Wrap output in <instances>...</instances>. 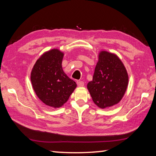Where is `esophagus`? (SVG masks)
Segmentation results:
<instances>
[{
  "instance_id": "34e87169",
  "label": "esophagus",
  "mask_w": 156,
  "mask_h": 156,
  "mask_svg": "<svg viewBox=\"0 0 156 156\" xmlns=\"http://www.w3.org/2000/svg\"><path fill=\"white\" fill-rule=\"evenodd\" d=\"M77 84H78V87H82L84 86V82H83V81H77Z\"/></svg>"
}]
</instances>
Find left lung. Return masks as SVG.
I'll return each mask as SVG.
<instances>
[{"label":"left lung","mask_w":156,"mask_h":156,"mask_svg":"<svg viewBox=\"0 0 156 156\" xmlns=\"http://www.w3.org/2000/svg\"><path fill=\"white\" fill-rule=\"evenodd\" d=\"M129 84L127 71L117 55L100 51L92 80L87 89L96 105L101 109L119 103Z\"/></svg>","instance_id":"obj_1"}]
</instances>
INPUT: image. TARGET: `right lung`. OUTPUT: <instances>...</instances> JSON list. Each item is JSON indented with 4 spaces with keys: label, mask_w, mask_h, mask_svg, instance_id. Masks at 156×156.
I'll return each instance as SVG.
<instances>
[{
    "label": "right lung",
    "mask_w": 156,
    "mask_h": 156,
    "mask_svg": "<svg viewBox=\"0 0 156 156\" xmlns=\"http://www.w3.org/2000/svg\"><path fill=\"white\" fill-rule=\"evenodd\" d=\"M63 57L64 53L60 49H50L36 60L31 72L36 96L44 105L54 109L63 106L77 87L62 69Z\"/></svg>",
    "instance_id": "add662e5"
}]
</instances>
